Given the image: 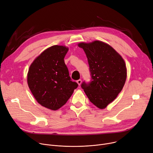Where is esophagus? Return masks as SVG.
Here are the masks:
<instances>
[{
    "mask_svg": "<svg viewBox=\"0 0 153 153\" xmlns=\"http://www.w3.org/2000/svg\"><path fill=\"white\" fill-rule=\"evenodd\" d=\"M77 83L79 85H80L81 83H82V80H81V79H79V80H77Z\"/></svg>",
    "mask_w": 153,
    "mask_h": 153,
    "instance_id": "obj_1",
    "label": "esophagus"
}]
</instances>
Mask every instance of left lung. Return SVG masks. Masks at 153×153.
Listing matches in <instances>:
<instances>
[{
	"instance_id": "left-lung-1",
	"label": "left lung",
	"mask_w": 153,
	"mask_h": 153,
	"mask_svg": "<svg viewBox=\"0 0 153 153\" xmlns=\"http://www.w3.org/2000/svg\"><path fill=\"white\" fill-rule=\"evenodd\" d=\"M88 60L91 80L84 81L82 88L94 105L101 109L112 102L122 90L126 82V64L121 55L108 45L94 41L81 43Z\"/></svg>"
}]
</instances>
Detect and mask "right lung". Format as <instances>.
<instances>
[{
    "label": "right lung",
    "instance_id": "right-lung-1",
    "mask_svg": "<svg viewBox=\"0 0 153 153\" xmlns=\"http://www.w3.org/2000/svg\"><path fill=\"white\" fill-rule=\"evenodd\" d=\"M68 51L63 46L49 48L33 61L27 74L29 87L37 102L53 110L65 105L78 87L65 63Z\"/></svg>",
    "mask_w": 153,
    "mask_h": 153
}]
</instances>
